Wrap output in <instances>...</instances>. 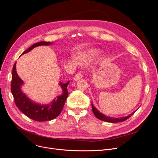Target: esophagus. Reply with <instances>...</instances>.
Masks as SVG:
<instances>
[{"mask_svg": "<svg viewBox=\"0 0 158 158\" xmlns=\"http://www.w3.org/2000/svg\"><path fill=\"white\" fill-rule=\"evenodd\" d=\"M82 78V72H79L76 75V76H75V77H73V80L77 81L81 79Z\"/></svg>", "mask_w": 158, "mask_h": 158, "instance_id": "1", "label": "esophagus"}]
</instances>
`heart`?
<instances>
[{
    "mask_svg": "<svg viewBox=\"0 0 158 158\" xmlns=\"http://www.w3.org/2000/svg\"><path fill=\"white\" fill-rule=\"evenodd\" d=\"M95 53V52L93 51V52H91L89 53H83V54H79L77 56V60L78 61L81 63V64H88L89 63V61H91V58H92V56ZM72 61L75 63L76 61H75L74 59H72Z\"/></svg>",
    "mask_w": 158,
    "mask_h": 158,
    "instance_id": "obj_1",
    "label": "heart"
}]
</instances>
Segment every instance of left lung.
I'll return each mask as SVG.
<instances>
[{"label": "left lung", "mask_w": 158, "mask_h": 158, "mask_svg": "<svg viewBox=\"0 0 158 158\" xmlns=\"http://www.w3.org/2000/svg\"><path fill=\"white\" fill-rule=\"evenodd\" d=\"M92 111H93V113L94 114V115L95 116V117L101 120H103V121H105V122H111V123H117V122H123L126 120L127 119H128L131 115L133 114L135 112H132L131 114H130L129 115L127 116V117H120V118H114V117H108V116H106L104 114L101 113L100 111H99L96 107L94 106L93 103L92 102Z\"/></svg>", "instance_id": "obj_1"}]
</instances>
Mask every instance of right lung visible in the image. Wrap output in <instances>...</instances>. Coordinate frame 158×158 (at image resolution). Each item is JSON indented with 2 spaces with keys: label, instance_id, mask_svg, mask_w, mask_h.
Instances as JSON below:
<instances>
[{
  "label": "right lung",
  "instance_id": "1",
  "mask_svg": "<svg viewBox=\"0 0 158 158\" xmlns=\"http://www.w3.org/2000/svg\"><path fill=\"white\" fill-rule=\"evenodd\" d=\"M52 44V42L40 41L28 48L21 56L30 52L31 50L36 47L41 45L47 46ZM16 63H15L13 66L12 71L11 90L14 97L15 104L19 107V110L29 118L37 122L51 120L56 118L62 111L66 98L69 95L67 86L70 81H69L66 83L60 82L59 84L62 89L63 93L61 95L57 96L54 98L51 102L42 104L37 103L32 101L26 94L23 92L22 87L24 85V82L16 72Z\"/></svg>",
  "mask_w": 158,
  "mask_h": 158
}]
</instances>
